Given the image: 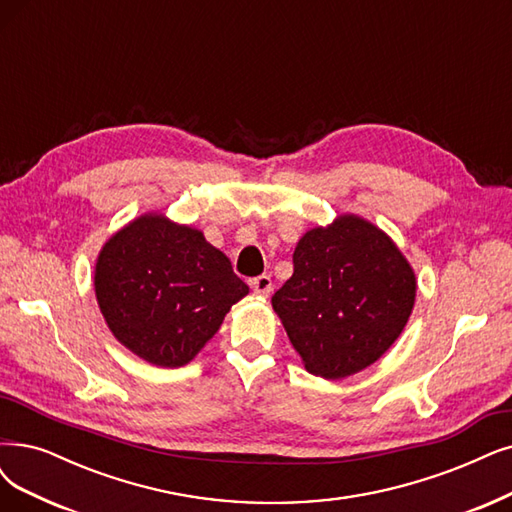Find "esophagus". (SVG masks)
Segmentation results:
<instances>
[{"instance_id":"obj_1","label":"esophagus","mask_w":512,"mask_h":512,"mask_svg":"<svg viewBox=\"0 0 512 512\" xmlns=\"http://www.w3.org/2000/svg\"><path fill=\"white\" fill-rule=\"evenodd\" d=\"M249 285H251L255 295H270V291H272V278L268 274H261L257 278H251Z\"/></svg>"}]
</instances>
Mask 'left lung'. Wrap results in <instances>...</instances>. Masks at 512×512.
<instances>
[{"label":"left lung","instance_id":"8db88e82","mask_svg":"<svg viewBox=\"0 0 512 512\" xmlns=\"http://www.w3.org/2000/svg\"><path fill=\"white\" fill-rule=\"evenodd\" d=\"M413 301L415 276L394 242L369 221L344 215L297 242L293 276L272 306L306 369L342 380L396 342Z\"/></svg>","mask_w":512,"mask_h":512}]
</instances>
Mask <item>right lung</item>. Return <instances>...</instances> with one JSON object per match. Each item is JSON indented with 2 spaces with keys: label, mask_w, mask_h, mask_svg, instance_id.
<instances>
[{
  "label": "right lung",
  "mask_w": 512,
  "mask_h": 512,
  "mask_svg": "<svg viewBox=\"0 0 512 512\" xmlns=\"http://www.w3.org/2000/svg\"><path fill=\"white\" fill-rule=\"evenodd\" d=\"M94 291L120 344L151 365L183 367L249 287L202 232L145 215L103 246Z\"/></svg>",
  "instance_id": "obj_1"
}]
</instances>
